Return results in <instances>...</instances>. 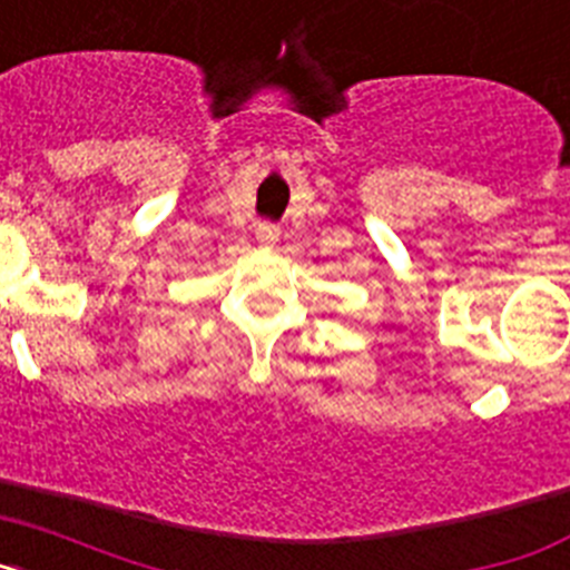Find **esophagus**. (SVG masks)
<instances>
[{
    "label": "esophagus",
    "mask_w": 570,
    "mask_h": 570,
    "mask_svg": "<svg viewBox=\"0 0 570 570\" xmlns=\"http://www.w3.org/2000/svg\"><path fill=\"white\" fill-rule=\"evenodd\" d=\"M256 239H259L262 245H274V242L279 239V225L259 223L256 225Z\"/></svg>",
    "instance_id": "1"
}]
</instances>
